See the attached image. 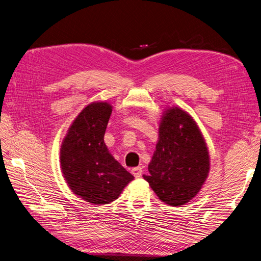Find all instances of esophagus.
<instances>
[{
	"label": "esophagus",
	"instance_id": "1",
	"mask_svg": "<svg viewBox=\"0 0 261 261\" xmlns=\"http://www.w3.org/2000/svg\"><path fill=\"white\" fill-rule=\"evenodd\" d=\"M132 173H133V175L135 176L136 178H139V177L141 176V173H143V169H141L140 167L134 168V169L132 170Z\"/></svg>",
	"mask_w": 261,
	"mask_h": 261
}]
</instances>
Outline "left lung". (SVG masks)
Returning a JSON list of instances; mask_svg holds the SVG:
<instances>
[{
    "mask_svg": "<svg viewBox=\"0 0 261 261\" xmlns=\"http://www.w3.org/2000/svg\"><path fill=\"white\" fill-rule=\"evenodd\" d=\"M148 171L144 178L170 206L185 204L200 192L210 171L209 150L198 125L185 110L169 107L162 113Z\"/></svg>",
    "mask_w": 261,
    "mask_h": 261,
    "instance_id": "1",
    "label": "left lung"
}]
</instances>
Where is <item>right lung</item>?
Listing matches in <instances>:
<instances>
[{"label":"right lung","instance_id":"add662e5","mask_svg":"<svg viewBox=\"0 0 261 261\" xmlns=\"http://www.w3.org/2000/svg\"><path fill=\"white\" fill-rule=\"evenodd\" d=\"M111 113L109 102H91L69 126L61 146V170L67 186L76 196L96 206L117 199L134 179L105 143Z\"/></svg>","mask_w":261,"mask_h":261}]
</instances>
